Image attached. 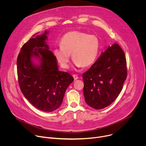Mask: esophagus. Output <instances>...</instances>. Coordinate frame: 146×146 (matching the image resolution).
<instances>
[{
  "label": "esophagus",
  "instance_id": "esophagus-1",
  "mask_svg": "<svg viewBox=\"0 0 146 146\" xmlns=\"http://www.w3.org/2000/svg\"><path fill=\"white\" fill-rule=\"evenodd\" d=\"M73 76L74 77V80H77L78 78V76L77 74H73Z\"/></svg>",
  "mask_w": 146,
  "mask_h": 146
}]
</instances>
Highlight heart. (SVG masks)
<instances>
[{
    "label": "heart",
    "mask_w": 146,
    "mask_h": 146,
    "mask_svg": "<svg viewBox=\"0 0 146 146\" xmlns=\"http://www.w3.org/2000/svg\"><path fill=\"white\" fill-rule=\"evenodd\" d=\"M60 47L55 48L54 54L60 66L69 67L70 54L77 67L86 68L96 61L100 50V40L95 35L71 31L65 33L60 40Z\"/></svg>",
    "instance_id": "1"
}]
</instances>
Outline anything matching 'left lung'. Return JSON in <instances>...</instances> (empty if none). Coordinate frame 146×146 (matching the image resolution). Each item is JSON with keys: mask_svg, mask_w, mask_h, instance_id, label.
Instances as JSON below:
<instances>
[{"mask_svg": "<svg viewBox=\"0 0 146 146\" xmlns=\"http://www.w3.org/2000/svg\"><path fill=\"white\" fill-rule=\"evenodd\" d=\"M127 76L125 55L114 43L82 74L86 102L95 109L109 106L117 98Z\"/></svg>", "mask_w": 146, "mask_h": 146, "instance_id": "obj_1", "label": "left lung"}]
</instances>
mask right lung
Segmentation results:
<instances>
[{"label":"right lung","mask_w":146,"mask_h":146,"mask_svg":"<svg viewBox=\"0 0 146 146\" xmlns=\"http://www.w3.org/2000/svg\"><path fill=\"white\" fill-rule=\"evenodd\" d=\"M47 34L46 31L31 38L23 46L17 66L19 86L24 96L37 109L51 112L61 105L66 90L74 78L70 73L58 70L56 59L45 41ZM33 56L40 58L39 66L32 64Z\"/></svg>","instance_id":"1"}]
</instances>
